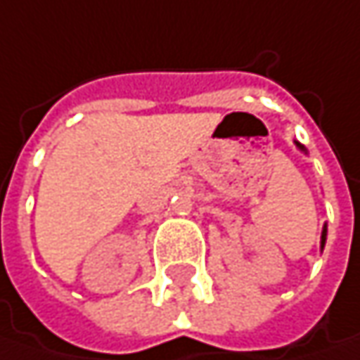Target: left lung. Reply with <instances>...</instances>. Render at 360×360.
<instances>
[{
	"instance_id": "8db88e82",
	"label": "left lung",
	"mask_w": 360,
	"mask_h": 360,
	"mask_svg": "<svg viewBox=\"0 0 360 360\" xmlns=\"http://www.w3.org/2000/svg\"><path fill=\"white\" fill-rule=\"evenodd\" d=\"M296 145H298V143H296ZM298 147H300V149H304L302 145H298ZM324 240H326V227L322 229V248H324Z\"/></svg>"
}]
</instances>
